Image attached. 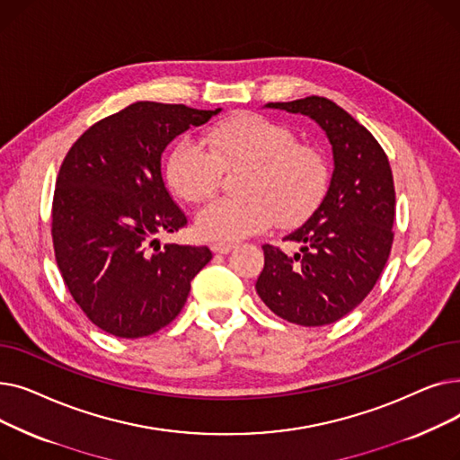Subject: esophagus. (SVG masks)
<instances>
[{
    "label": "esophagus",
    "instance_id": "esophagus-1",
    "mask_svg": "<svg viewBox=\"0 0 460 460\" xmlns=\"http://www.w3.org/2000/svg\"><path fill=\"white\" fill-rule=\"evenodd\" d=\"M233 248H234V246L229 244V243H212V244H210V250H212L214 253H222V255L229 253Z\"/></svg>",
    "mask_w": 460,
    "mask_h": 460
}]
</instances>
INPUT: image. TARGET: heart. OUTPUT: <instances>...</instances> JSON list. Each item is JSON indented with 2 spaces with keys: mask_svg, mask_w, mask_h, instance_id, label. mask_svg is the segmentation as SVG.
I'll list each match as a JSON object with an SVG mask.
<instances>
[{
  "mask_svg": "<svg viewBox=\"0 0 460 460\" xmlns=\"http://www.w3.org/2000/svg\"><path fill=\"white\" fill-rule=\"evenodd\" d=\"M208 149L193 136L173 143L165 177L188 203L208 201L220 190L224 172L244 167L236 179L240 196L216 199L196 220L208 240H240L278 222H305L323 203L330 186L324 155L298 143L291 127L259 113H238L208 130Z\"/></svg>",
  "mask_w": 460,
  "mask_h": 460,
  "instance_id": "b5f03b06",
  "label": "heart"
}]
</instances>
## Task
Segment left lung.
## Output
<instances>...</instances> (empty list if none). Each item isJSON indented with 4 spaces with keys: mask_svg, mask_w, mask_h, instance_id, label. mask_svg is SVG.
Listing matches in <instances>:
<instances>
[{
    "mask_svg": "<svg viewBox=\"0 0 460 460\" xmlns=\"http://www.w3.org/2000/svg\"><path fill=\"white\" fill-rule=\"evenodd\" d=\"M269 108L315 119L333 151L330 188L319 208L283 240L300 244L287 255L264 244L257 295L278 317L300 326H324L361 304L380 278L394 244L395 186L375 136L324 96Z\"/></svg>",
    "mask_w": 460,
    "mask_h": 460,
    "instance_id": "left-lung-1",
    "label": "left lung"
}]
</instances>
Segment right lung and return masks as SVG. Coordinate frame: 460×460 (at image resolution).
<instances>
[{"label":"right lung","mask_w":460,"mask_h":460,"mask_svg":"<svg viewBox=\"0 0 460 460\" xmlns=\"http://www.w3.org/2000/svg\"><path fill=\"white\" fill-rule=\"evenodd\" d=\"M220 111L136 102L89 127L56 179L52 243L68 293L101 330L137 340L172 323L190 283L212 259L207 246L165 244L186 227L162 179V153Z\"/></svg>","instance_id":"add662e5"}]
</instances>
